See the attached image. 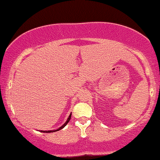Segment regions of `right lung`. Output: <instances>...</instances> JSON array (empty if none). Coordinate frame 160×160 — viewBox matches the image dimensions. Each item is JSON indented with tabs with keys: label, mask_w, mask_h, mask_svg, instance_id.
Listing matches in <instances>:
<instances>
[{
	"label": "right lung",
	"mask_w": 160,
	"mask_h": 160,
	"mask_svg": "<svg viewBox=\"0 0 160 160\" xmlns=\"http://www.w3.org/2000/svg\"><path fill=\"white\" fill-rule=\"evenodd\" d=\"M70 117H71V114H70V115L69 116L68 119H67V122H65V123L63 124V125L62 126V127H60V128L58 129H56V130H46V131H44V130H40V132H56V131H58V130H60V129H63V127H64L65 126H66L67 124L68 123V122H69V121H70Z\"/></svg>",
	"instance_id": "right-lung-1"
}]
</instances>
